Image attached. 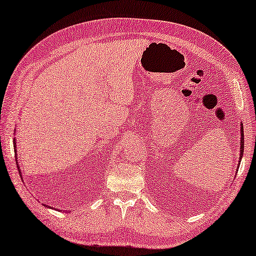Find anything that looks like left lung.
Segmentation results:
<instances>
[{
  "instance_id": "obj_1",
  "label": "left lung",
  "mask_w": 256,
  "mask_h": 256,
  "mask_svg": "<svg viewBox=\"0 0 256 256\" xmlns=\"http://www.w3.org/2000/svg\"><path fill=\"white\" fill-rule=\"evenodd\" d=\"M241 148H240V160H241V157H242V154H244V128L241 127Z\"/></svg>"
}]
</instances>
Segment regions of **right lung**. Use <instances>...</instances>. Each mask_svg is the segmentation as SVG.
I'll return each instance as SVG.
<instances>
[{"label": "right lung", "instance_id": "add662e5", "mask_svg": "<svg viewBox=\"0 0 256 256\" xmlns=\"http://www.w3.org/2000/svg\"><path fill=\"white\" fill-rule=\"evenodd\" d=\"M14 146H15V156H16V142H15V140H14ZM16 158H17V157H16ZM45 206H46V205H45Z\"/></svg>", "mask_w": 256, "mask_h": 256}]
</instances>
